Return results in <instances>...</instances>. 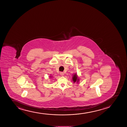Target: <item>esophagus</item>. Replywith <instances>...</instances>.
<instances>
[{"label":"esophagus","mask_w":127,"mask_h":127,"mask_svg":"<svg viewBox=\"0 0 127 127\" xmlns=\"http://www.w3.org/2000/svg\"><path fill=\"white\" fill-rule=\"evenodd\" d=\"M60 74L61 76H64V73L63 72H61L60 73Z\"/></svg>","instance_id":"1"}]
</instances>
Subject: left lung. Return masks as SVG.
I'll use <instances>...</instances> for the list:
<instances>
[{
    "label": "left lung",
    "instance_id": "8db88e82",
    "mask_svg": "<svg viewBox=\"0 0 127 127\" xmlns=\"http://www.w3.org/2000/svg\"><path fill=\"white\" fill-rule=\"evenodd\" d=\"M72 80L75 83V82H78L79 81V79H78V77H77V75L76 74H74L73 77H72Z\"/></svg>",
    "mask_w": 127,
    "mask_h": 127
}]
</instances>
